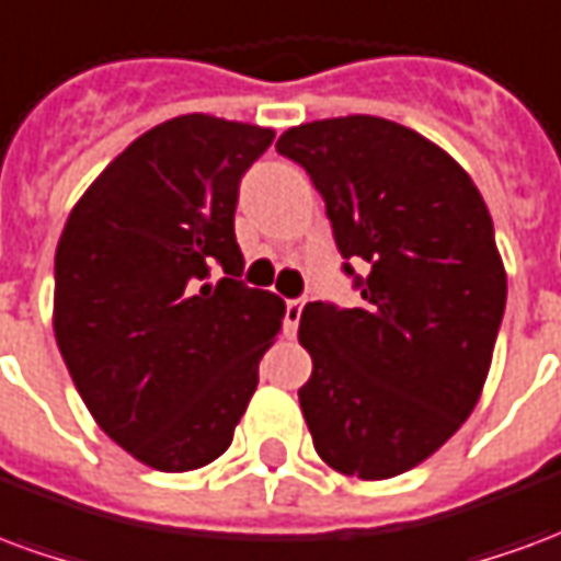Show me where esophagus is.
<instances>
[{
  "instance_id": "34e87169",
  "label": "esophagus",
  "mask_w": 561,
  "mask_h": 561,
  "mask_svg": "<svg viewBox=\"0 0 561 561\" xmlns=\"http://www.w3.org/2000/svg\"><path fill=\"white\" fill-rule=\"evenodd\" d=\"M306 297H294V300H285V333L294 336L297 333V324H300V316H304Z\"/></svg>"
}]
</instances>
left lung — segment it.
Instances as JSON below:
<instances>
[{"label":"left lung","instance_id":"left-lung-1","mask_svg":"<svg viewBox=\"0 0 561 561\" xmlns=\"http://www.w3.org/2000/svg\"><path fill=\"white\" fill-rule=\"evenodd\" d=\"M276 149L324 197L360 291L354 309H304L300 409L330 469L385 481L435 454L481 397L507 297L493 219L445 149L381 116L306 123Z\"/></svg>","mask_w":561,"mask_h":561}]
</instances>
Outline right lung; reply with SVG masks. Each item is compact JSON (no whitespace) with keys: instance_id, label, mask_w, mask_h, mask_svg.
<instances>
[{"instance_id":"obj_1","label":"right lung","mask_w":561,"mask_h":561,"mask_svg":"<svg viewBox=\"0 0 561 561\" xmlns=\"http://www.w3.org/2000/svg\"><path fill=\"white\" fill-rule=\"evenodd\" d=\"M270 144L273 128L207 114L149 128L56 245L62 360L95 423L152 469L192 471L228 450L282 330L285 304L240 279L233 237L240 180Z\"/></svg>"}]
</instances>
